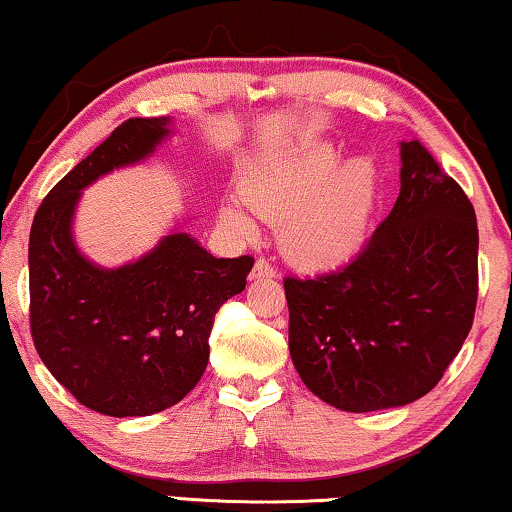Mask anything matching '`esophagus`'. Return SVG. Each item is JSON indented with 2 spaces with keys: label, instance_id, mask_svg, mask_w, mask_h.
Instances as JSON below:
<instances>
[{
  "label": "esophagus",
  "instance_id": "esophagus-1",
  "mask_svg": "<svg viewBox=\"0 0 512 512\" xmlns=\"http://www.w3.org/2000/svg\"><path fill=\"white\" fill-rule=\"evenodd\" d=\"M274 274H277V270H274L268 258H258L254 270H251V279H270Z\"/></svg>",
  "mask_w": 512,
  "mask_h": 512
}]
</instances>
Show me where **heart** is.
Masks as SVG:
<instances>
[{
  "label": "heart",
  "mask_w": 512,
  "mask_h": 512,
  "mask_svg": "<svg viewBox=\"0 0 512 512\" xmlns=\"http://www.w3.org/2000/svg\"><path fill=\"white\" fill-rule=\"evenodd\" d=\"M337 164L335 147L309 143L279 166L251 177L242 189V203L256 217L284 219L281 244L286 254L311 268L344 261L358 247L372 210L376 189L372 164L353 159L336 171ZM221 219L238 235L254 231L240 205H224Z\"/></svg>",
  "instance_id": "1"
}]
</instances>
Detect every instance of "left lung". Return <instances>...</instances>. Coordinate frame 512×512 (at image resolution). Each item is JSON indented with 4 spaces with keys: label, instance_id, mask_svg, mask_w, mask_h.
I'll return each instance as SVG.
<instances>
[{
    "label": "left lung",
    "instance_id": "left-lung-1",
    "mask_svg": "<svg viewBox=\"0 0 512 512\" xmlns=\"http://www.w3.org/2000/svg\"><path fill=\"white\" fill-rule=\"evenodd\" d=\"M288 348L307 388L342 411L404 406L443 379L473 325L478 224L464 189L420 140L402 189L351 261L286 277Z\"/></svg>",
    "mask_w": 512,
    "mask_h": 512
}]
</instances>
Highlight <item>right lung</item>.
Listing matches in <instances>:
<instances>
[{
    "instance_id": "add662e5",
    "label": "right lung",
    "mask_w": 512,
    "mask_h": 512,
    "mask_svg": "<svg viewBox=\"0 0 512 512\" xmlns=\"http://www.w3.org/2000/svg\"><path fill=\"white\" fill-rule=\"evenodd\" d=\"M168 117H131L43 198L29 233V330L50 374L96 413L152 416L194 390L210 360L214 314L247 286L254 258H214L187 233L140 261L101 270L78 254L80 189L147 157Z\"/></svg>"
}]
</instances>
